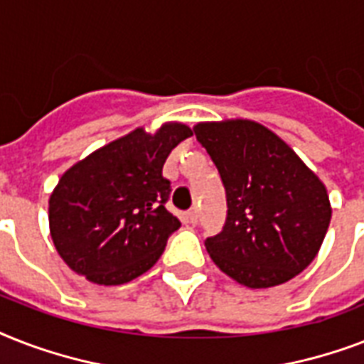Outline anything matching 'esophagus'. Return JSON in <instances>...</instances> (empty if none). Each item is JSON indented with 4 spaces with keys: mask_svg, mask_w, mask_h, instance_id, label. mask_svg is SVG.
<instances>
[{
    "mask_svg": "<svg viewBox=\"0 0 364 364\" xmlns=\"http://www.w3.org/2000/svg\"><path fill=\"white\" fill-rule=\"evenodd\" d=\"M198 210L196 208H193V210L187 211V223L188 225H196L198 223Z\"/></svg>",
    "mask_w": 364,
    "mask_h": 364,
    "instance_id": "34e87169",
    "label": "esophagus"
}]
</instances>
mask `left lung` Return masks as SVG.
<instances>
[{
  "label": "left lung",
  "instance_id": "obj_1",
  "mask_svg": "<svg viewBox=\"0 0 364 364\" xmlns=\"http://www.w3.org/2000/svg\"><path fill=\"white\" fill-rule=\"evenodd\" d=\"M194 134L227 191V223L205 240L211 260L251 289L293 279L316 259L331 223L321 179L259 122H198Z\"/></svg>",
  "mask_w": 364,
  "mask_h": 364
}]
</instances>
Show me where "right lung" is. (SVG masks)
Listing matches in <instances>:
<instances>
[{
  "label": "right lung",
  "mask_w": 364,
  "mask_h": 364,
  "mask_svg": "<svg viewBox=\"0 0 364 364\" xmlns=\"http://www.w3.org/2000/svg\"><path fill=\"white\" fill-rule=\"evenodd\" d=\"M191 136L183 122L154 134L136 128L64 171L48 198V227L71 270L98 285H122L153 268L181 227L164 205L171 187L162 166Z\"/></svg>",
  "instance_id": "add662e5"
}]
</instances>
